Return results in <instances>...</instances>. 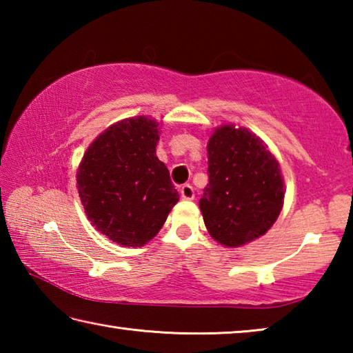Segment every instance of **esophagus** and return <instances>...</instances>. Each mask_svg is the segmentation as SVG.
<instances>
[{
	"label": "esophagus",
	"instance_id": "esophagus-1",
	"mask_svg": "<svg viewBox=\"0 0 353 353\" xmlns=\"http://www.w3.org/2000/svg\"><path fill=\"white\" fill-rule=\"evenodd\" d=\"M181 196H182V199H187V201L194 199V188L191 187L190 183L182 185V187H181Z\"/></svg>",
	"mask_w": 353,
	"mask_h": 353
}]
</instances>
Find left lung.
Returning a JSON list of instances; mask_svg holds the SVG:
<instances>
[{
    "mask_svg": "<svg viewBox=\"0 0 353 353\" xmlns=\"http://www.w3.org/2000/svg\"><path fill=\"white\" fill-rule=\"evenodd\" d=\"M208 183L199 207L218 243L238 248L265 235L283 205V179L274 155L244 128L221 126L210 137Z\"/></svg>",
    "mask_w": 353,
    "mask_h": 353,
    "instance_id": "obj_1",
    "label": "left lung"
}]
</instances>
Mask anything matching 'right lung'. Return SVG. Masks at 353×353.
I'll use <instances>...</instances> for the list:
<instances>
[{"label":"right lung","instance_id":"right-lung-1","mask_svg":"<svg viewBox=\"0 0 353 353\" xmlns=\"http://www.w3.org/2000/svg\"><path fill=\"white\" fill-rule=\"evenodd\" d=\"M155 119L137 117L105 129L83 154L77 191L92 224L121 246H143L159 234L179 193L155 155Z\"/></svg>","mask_w":353,"mask_h":353}]
</instances>
